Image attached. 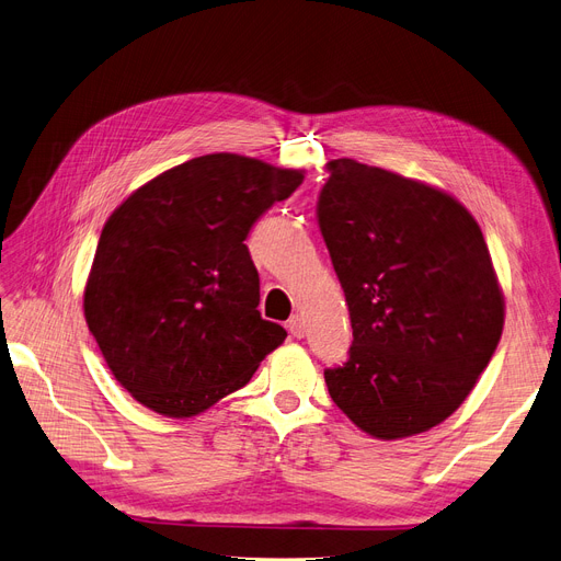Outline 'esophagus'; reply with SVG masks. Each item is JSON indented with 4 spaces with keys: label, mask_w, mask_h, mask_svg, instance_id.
Listing matches in <instances>:
<instances>
[{
    "label": "esophagus",
    "mask_w": 561,
    "mask_h": 561,
    "mask_svg": "<svg viewBox=\"0 0 561 561\" xmlns=\"http://www.w3.org/2000/svg\"><path fill=\"white\" fill-rule=\"evenodd\" d=\"M286 328H288V332L290 334H294V336H298V339H302L305 336V321H302V316H290V319H288V323H286Z\"/></svg>",
    "instance_id": "esophagus-1"
}]
</instances>
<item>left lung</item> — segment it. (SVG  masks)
Masks as SVG:
<instances>
[{
    "instance_id": "1",
    "label": "left lung",
    "mask_w": 561,
    "mask_h": 561,
    "mask_svg": "<svg viewBox=\"0 0 561 561\" xmlns=\"http://www.w3.org/2000/svg\"><path fill=\"white\" fill-rule=\"evenodd\" d=\"M328 174L316 217L353 325L328 392L380 440L424 433L466 401L500 344L491 252L443 190L351 158Z\"/></svg>"
}]
</instances>
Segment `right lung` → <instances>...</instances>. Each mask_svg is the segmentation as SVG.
<instances>
[{
  "mask_svg": "<svg viewBox=\"0 0 561 561\" xmlns=\"http://www.w3.org/2000/svg\"><path fill=\"white\" fill-rule=\"evenodd\" d=\"M305 181L236 153L187 160L121 204L84 288L110 371L146 408L192 417L248 385L286 339L261 319L254 222Z\"/></svg>",
  "mask_w": 561,
  "mask_h": 561,
  "instance_id": "obj_1",
  "label": "right lung"
}]
</instances>
